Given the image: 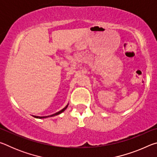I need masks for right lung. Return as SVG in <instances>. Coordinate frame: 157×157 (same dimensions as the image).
<instances>
[{
	"label": "right lung",
	"mask_w": 157,
	"mask_h": 157,
	"mask_svg": "<svg viewBox=\"0 0 157 157\" xmlns=\"http://www.w3.org/2000/svg\"><path fill=\"white\" fill-rule=\"evenodd\" d=\"M68 104L67 105H66L64 108L62 109V110L59 111H58V112L55 113H54V114H52V115H50V116H33L34 117V118H40V119H41V118H48V117H52V116L59 115V114L62 113V112H63V111H64L66 109V108L68 107Z\"/></svg>",
	"instance_id": "obj_1"
}]
</instances>
